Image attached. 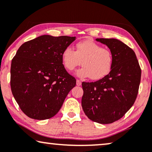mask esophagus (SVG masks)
<instances>
[{
	"label": "esophagus",
	"instance_id": "obj_1",
	"mask_svg": "<svg viewBox=\"0 0 152 152\" xmlns=\"http://www.w3.org/2000/svg\"><path fill=\"white\" fill-rule=\"evenodd\" d=\"M76 84H77V86H81V85H82V82H81L80 80H77V81H76Z\"/></svg>",
	"mask_w": 152,
	"mask_h": 152
}]
</instances>
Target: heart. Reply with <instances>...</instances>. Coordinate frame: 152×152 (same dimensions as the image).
I'll return each instance as SVG.
<instances>
[{"mask_svg": "<svg viewBox=\"0 0 152 152\" xmlns=\"http://www.w3.org/2000/svg\"><path fill=\"white\" fill-rule=\"evenodd\" d=\"M61 60L64 67L70 71L82 63L83 66L77 70V75L98 80L111 71L113 56L109 49L91 40H84L77 43L75 50L66 47L62 52Z\"/></svg>", "mask_w": 152, "mask_h": 152, "instance_id": "1", "label": "heart"}]
</instances>
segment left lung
Returning <instances> with one entry per match:
<instances>
[{
	"instance_id": "obj_1",
	"label": "left lung",
	"mask_w": 152,
	"mask_h": 152,
	"mask_svg": "<svg viewBox=\"0 0 152 152\" xmlns=\"http://www.w3.org/2000/svg\"><path fill=\"white\" fill-rule=\"evenodd\" d=\"M107 45L113 56L111 71L95 82H82V107L89 119L110 124L123 117L138 95L141 69L136 54L115 39H96Z\"/></svg>"
}]
</instances>
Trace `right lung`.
<instances>
[{"label":"right lung","instance_id":"right-lung-1","mask_svg":"<svg viewBox=\"0 0 152 152\" xmlns=\"http://www.w3.org/2000/svg\"><path fill=\"white\" fill-rule=\"evenodd\" d=\"M75 37L42 35L20 45L12 60L10 85L21 111L34 120H46L61 109L76 80L66 71L62 52Z\"/></svg>","mask_w":152,"mask_h":152}]
</instances>
